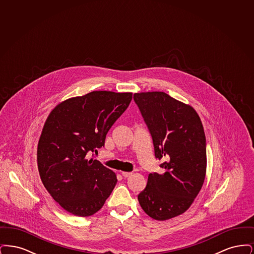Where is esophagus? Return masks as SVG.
<instances>
[{"label": "esophagus", "mask_w": 254, "mask_h": 254, "mask_svg": "<svg viewBox=\"0 0 254 254\" xmlns=\"http://www.w3.org/2000/svg\"><path fill=\"white\" fill-rule=\"evenodd\" d=\"M122 175H123L125 178H127V177H129V176H131V175H132V172H127V171H123V172H122Z\"/></svg>", "instance_id": "1"}]
</instances>
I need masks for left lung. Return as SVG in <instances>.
I'll return each instance as SVG.
<instances>
[{"label": "left lung", "mask_w": 254, "mask_h": 254, "mask_svg": "<svg viewBox=\"0 0 254 254\" xmlns=\"http://www.w3.org/2000/svg\"><path fill=\"white\" fill-rule=\"evenodd\" d=\"M133 99L152 137L163 173L148 175L138 201L145 213L165 221L184 213L204 184L205 136L195 109L160 91L135 93Z\"/></svg>", "instance_id": "1"}]
</instances>
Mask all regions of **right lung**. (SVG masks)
Returning <instances> with one entry per match:
<instances>
[{
	"label": "right lung",
	"instance_id": "right-lung-1",
	"mask_svg": "<svg viewBox=\"0 0 254 254\" xmlns=\"http://www.w3.org/2000/svg\"><path fill=\"white\" fill-rule=\"evenodd\" d=\"M131 99L130 92L92 91L62 102L45 123L37 149L40 177L73 215H93L112 192L115 173L87 154L105 145L107 133Z\"/></svg>",
	"mask_w": 254,
	"mask_h": 254
}]
</instances>
